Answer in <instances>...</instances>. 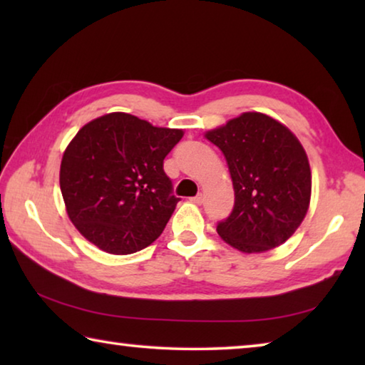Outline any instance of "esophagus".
Returning <instances> with one entry per match:
<instances>
[{
    "label": "esophagus",
    "instance_id": "obj_1",
    "mask_svg": "<svg viewBox=\"0 0 365 365\" xmlns=\"http://www.w3.org/2000/svg\"><path fill=\"white\" fill-rule=\"evenodd\" d=\"M191 201L196 202V205H201V202L205 201V196H202V193H200V195H196V196L191 197Z\"/></svg>",
    "mask_w": 365,
    "mask_h": 365
}]
</instances>
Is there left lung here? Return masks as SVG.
Instances as JSON below:
<instances>
[{
	"label": "left lung",
	"instance_id": "1",
	"mask_svg": "<svg viewBox=\"0 0 365 365\" xmlns=\"http://www.w3.org/2000/svg\"><path fill=\"white\" fill-rule=\"evenodd\" d=\"M206 138L224 153L235 190L232 212L217 224L222 240L243 252L285 243L311 201V168L298 138L261 113H245Z\"/></svg>",
	"mask_w": 365,
	"mask_h": 365
}]
</instances>
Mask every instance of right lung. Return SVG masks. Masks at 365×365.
I'll list each match as a JSON object with an SVG mask.
<instances>
[{
	"label": "right lung",
	"mask_w": 365,
	"mask_h": 365,
	"mask_svg": "<svg viewBox=\"0 0 365 365\" xmlns=\"http://www.w3.org/2000/svg\"><path fill=\"white\" fill-rule=\"evenodd\" d=\"M183 132L125 113L98 117L66 148L59 183L77 230L109 255L150 246L180 201L164 159Z\"/></svg>",
	"instance_id": "obj_1"
}]
</instances>
